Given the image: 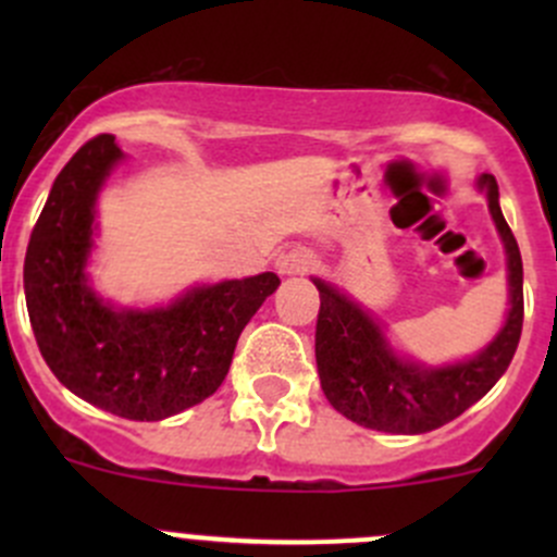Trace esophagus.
<instances>
[{
  "label": "esophagus",
  "mask_w": 557,
  "mask_h": 557,
  "mask_svg": "<svg viewBox=\"0 0 557 557\" xmlns=\"http://www.w3.org/2000/svg\"><path fill=\"white\" fill-rule=\"evenodd\" d=\"M277 272L283 277H299V274H307L312 269V256L301 247H294V250H285L277 256Z\"/></svg>",
  "instance_id": "obj_1"
}]
</instances>
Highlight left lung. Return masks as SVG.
<instances>
[{
	"instance_id": "1",
	"label": "left lung",
	"mask_w": 557,
	"mask_h": 557,
	"mask_svg": "<svg viewBox=\"0 0 557 557\" xmlns=\"http://www.w3.org/2000/svg\"><path fill=\"white\" fill-rule=\"evenodd\" d=\"M476 188L487 196L496 232L507 252L509 310L498 334L476 356L453 363H420L391 345L385 325L334 283L312 277L320 290L314 361L320 387L336 412L385 434H425L450 423L502 380L522 331V258L518 239L498 205L493 174Z\"/></svg>"
}]
</instances>
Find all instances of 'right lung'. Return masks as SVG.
Returning a JSON list of instances; mask_svg holds the SVG:
<instances>
[{
  "instance_id": "right-lung-1",
  "label": "right lung",
  "mask_w": 557,
  "mask_h": 557,
  "mask_svg": "<svg viewBox=\"0 0 557 557\" xmlns=\"http://www.w3.org/2000/svg\"><path fill=\"white\" fill-rule=\"evenodd\" d=\"M123 159L115 137L99 134L59 172L26 247V310L61 385L117 418L164 420L221 387L239 334L280 277L190 285L159 307L102 299L88 274L97 201Z\"/></svg>"
}]
</instances>
